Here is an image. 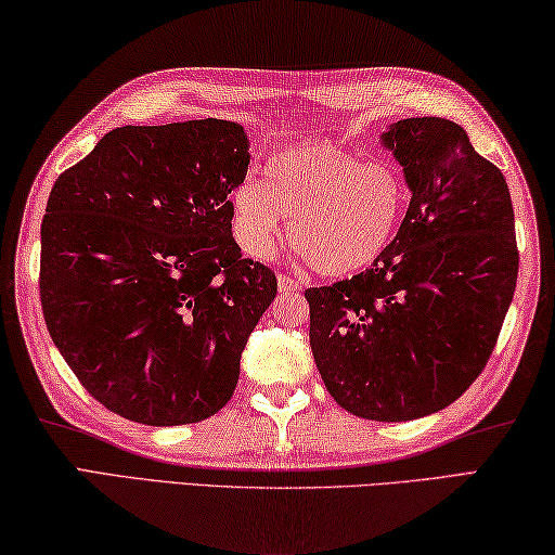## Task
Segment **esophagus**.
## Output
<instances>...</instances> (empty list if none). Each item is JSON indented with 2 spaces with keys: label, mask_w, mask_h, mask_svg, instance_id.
I'll return each mask as SVG.
<instances>
[{
  "label": "esophagus",
  "mask_w": 555,
  "mask_h": 555,
  "mask_svg": "<svg viewBox=\"0 0 555 555\" xmlns=\"http://www.w3.org/2000/svg\"><path fill=\"white\" fill-rule=\"evenodd\" d=\"M278 285H280V289H299V287H302V280L287 275V272H280Z\"/></svg>",
  "instance_id": "esophagus-1"
}]
</instances>
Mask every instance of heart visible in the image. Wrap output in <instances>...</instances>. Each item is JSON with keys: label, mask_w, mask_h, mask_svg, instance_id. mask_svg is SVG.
Here are the masks:
<instances>
[{"label": "heart", "mask_w": 555, "mask_h": 555, "mask_svg": "<svg viewBox=\"0 0 555 555\" xmlns=\"http://www.w3.org/2000/svg\"><path fill=\"white\" fill-rule=\"evenodd\" d=\"M410 199V182L392 160L307 143L272 155L266 182L238 184L231 229L248 256L268 258L289 217V243L307 266L319 275L346 278L392 246Z\"/></svg>", "instance_id": "heart-1"}]
</instances>
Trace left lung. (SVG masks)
<instances>
[{"instance_id":"obj_1","label":"left lung","mask_w":555,"mask_h":555,"mask_svg":"<svg viewBox=\"0 0 555 555\" xmlns=\"http://www.w3.org/2000/svg\"><path fill=\"white\" fill-rule=\"evenodd\" d=\"M412 199L371 268L309 287V346L328 395L373 422L434 414L488 365L517 287L519 250L502 170L441 116L383 135Z\"/></svg>"}]
</instances>
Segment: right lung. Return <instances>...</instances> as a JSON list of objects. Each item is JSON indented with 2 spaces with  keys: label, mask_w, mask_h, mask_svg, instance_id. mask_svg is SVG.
Returning <instances> with one entry per match:
<instances>
[{
  "label": "right lung",
  "mask_w": 555,
  "mask_h": 555,
  "mask_svg": "<svg viewBox=\"0 0 555 555\" xmlns=\"http://www.w3.org/2000/svg\"><path fill=\"white\" fill-rule=\"evenodd\" d=\"M243 126H121L55 180L41 223V307L53 344L106 410L149 426L209 420L278 295L231 236L246 180Z\"/></svg>",
  "instance_id": "add662e5"
}]
</instances>
